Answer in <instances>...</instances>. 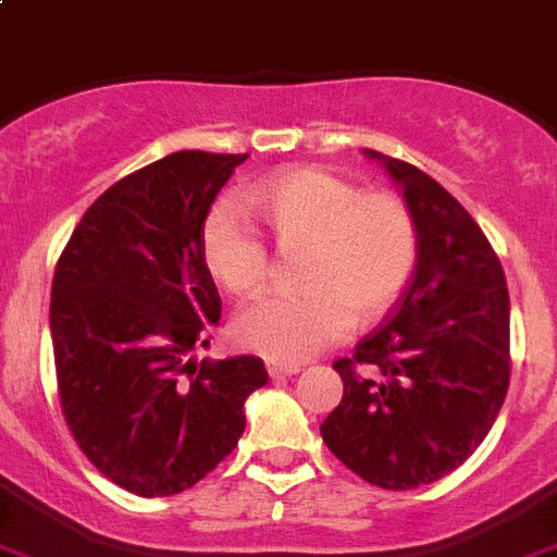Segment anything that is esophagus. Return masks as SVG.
I'll return each mask as SVG.
<instances>
[{
	"label": "esophagus",
	"instance_id": "esophagus-1",
	"mask_svg": "<svg viewBox=\"0 0 557 557\" xmlns=\"http://www.w3.org/2000/svg\"><path fill=\"white\" fill-rule=\"evenodd\" d=\"M265 371H269L271 380H280V376H292V373H297L300 368L288 366V362H265Z\"/></svg>",
	"mask_w": 557,
	"mask_h": 557
}]
</instances>
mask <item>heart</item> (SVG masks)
I'll return each mask as SVG.
<instances>
[{
	"label": "heart",
	"mask_w": 557,
	"mask_h": 557,
	"mask_svg": "<svg viewBox=\"0 0 557 557\" xmlns=\"http://www.w3.org/2000/svg\"><path fill=\"white\" fill-rule=\"evenodd\" d=\"M243 203L297 257V292L271 294L232 325L240 348L271 362H302L339 343L350 322H373L394 306L419 265V226L394 191H362L322 166H294L251 184ZM212 280L232 297L269 286L271 251L240 203H218L200 232Z\"/></svg>",
	"instance_id": "b5f03b06"
}]
</instances>
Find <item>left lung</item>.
Here are the masks:
<instances>
[{"label":"left lung","instance_id":"obj_1","mask_svg":"<svg viewBox=\"0 0 557 557\" xmlns=\"http://www.w3.org/2000/svg\"><path fill=\"white\" fill-rule=\"evenodd\" d=\"M399 181L419 265L382 325L334 362L343 401L322 442L359 479L413 490L453 473L493 428L509 387V292L473 214L428 172L368 149Z\"/></svg>","mask_w":557,"mask_h":557}]
</instances>
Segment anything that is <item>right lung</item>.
<instances>
[{"label": "right lung", "instance_id": "obj_1", "mask_svg": "<svg viewBox=\"0 0 557 557\" xmlns=\"http://www.w3.org/2000/svg\"><path fill=\"white\" fill-rule=\"evenodd\" d=\"M246 158L184 149L121 177L55 263L50 334L64 422L98 473L144 498L212 473L243 436V401L269 382L257 357L189 359L221 320L200 232Z\"/></svg>", "mask_w": 557, "mask_h": 557}]
</instances>
